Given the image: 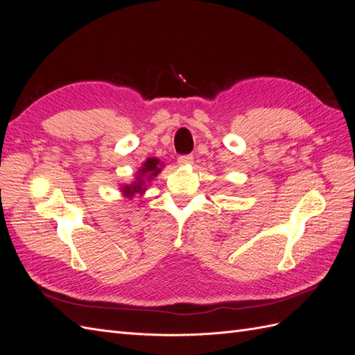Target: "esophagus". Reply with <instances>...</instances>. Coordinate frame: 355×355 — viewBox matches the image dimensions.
<instances>
[{"mask_svg":"<svg viewBox=\"0 0 355 355\" xmlns=\"http://www.w3.org/2000/svg\"><path fill=\"white\" fill-rule=\"evenodd\" d=\"M178 163H179V166H191L192 163H194V157H192V155H180L178 158Z\"/></svg>","mask_w":355,"mask_h":355,"instance_id":"1","label":"esophagus"}]
</instances>
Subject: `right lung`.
Here are the masks:
<instances>
[{
    "label": "right lung",
    "instance_id": "obj_1",
    "mask_svg": "<svg viewBox=\"0 0 355 355\" xmlns=\"http://www.w3.org/2000/svg\"><path fill=\"white\" fill-rule=\"evenodd\" d=\"M163 167V161H159L157 157L146 158V161H144V164L139 167L132 184H123L120 187L123 197L132 200L136 194L144 196L146 189L149 188V184L154 180V178H157L161 173Z\"/></svg>",
    "mask_w": 355,
    "mask_h": 355
}]
</instances>
